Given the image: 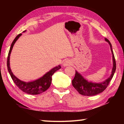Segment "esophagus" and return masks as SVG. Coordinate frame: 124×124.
Returning <instances> with one entry per match:
<instances>
[{"mask_svg":"<svg viewBox=\"0 0 124 124\" xmlns=\"http://www.w3.org/2000/svg\"><path fill=\"white\" fill-rule=\"evenodd\" d=\"M72 64V62H71V61L67 60L63 63V66H64V67L69 66H70Z\"/></svg>","mask_w":124,"mask_h":124,"instance_id":"obj_1","label":"esophagus"}]
</instances>
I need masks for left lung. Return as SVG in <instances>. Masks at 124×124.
I'll use <instances>...</instances> for the list:
<instances>
[{"label": "left lung", "instance_id": "obj_1", "mask_svg": "<svg viewBox=\"0 0 124 124\" xmlns=\"http://www.w3.org/2000/svg\"><path fill=\"white\" fill-rule=\"evenodd\" d=\"M105 40L107 41L109 44L113 55V67L110 76L103 82L95 83L88 81L87 80L84 78V77L79 73L75 70V77L72 81V85L75 89L81 95L90 96L96 95L97 94L101 93L107 87L110 80L113 78L115 70H116V62H115L114 55L113 54L112 44L109 41V40L106 38H105Z\"/></svg>", "mask_w": 124, "mask_h": 124}]
</instances>
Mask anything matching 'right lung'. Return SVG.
I'll return each mask as SVG.
<instances>
[{"label": "right lung", "instance_id": "1", "mask_svg": "<svg viewBox=\"0 0 124 124\" xmlns=\"http://www.w3.org/2000/svg\"><path fill=\"white\" fill-rule=\"evenodd\" d=\"M26 31H23V32H25ZM22 35L21 33L18 34L17 36L12 43L10 46V49L9 50V54L7 58V67L8 70L9 74L11 76L12 79L13 80L14 82L16 85L19 89L23 91L25 93H27L30 95H38L42 93V92L45 91L49 89L50 86V85L51 84L52 81V76L54 74V73L58 70L61 68L60 65L57 67H54V68L51 69L49 72L46 73L45 75H44L43 77H41L35 80L29 81V82H24V81H21V80L18 79L12 73V71L10 69V56L11 54L12 48L16 41L17 40V39L19 38V37Z\"/></svg>", "mask_w": 124, "mask_h": 124}]
</instances>
